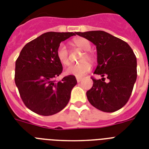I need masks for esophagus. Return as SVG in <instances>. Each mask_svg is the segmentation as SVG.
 I'll return each instance as SVG.
<instances>
[{
    "mask_svg": "<svg viewBox=\"0 0 149 149\" xmlns=\"http://www.w3.org/2000/svg\"><path fill=\"white\" fill-rule=\"evenodd\" d=\"M82 79H83V78H82V77H77V80L78 83H79V82L81 81Z\"/></svg>",
    "mask_w": 149,
    "mask_h": 149,
    "instance_id": "1",
    "label": "esophagus"
}]
</instances>
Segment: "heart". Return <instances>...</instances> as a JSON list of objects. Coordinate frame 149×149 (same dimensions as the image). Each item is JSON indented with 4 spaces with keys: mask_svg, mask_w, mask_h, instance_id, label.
<instances>
[{
    "mask_svg": "<svg viewBox=\"0 0 149 149\" xmlns=\"http://www.w3.org/2000/svg\"><path fill=\"white\" fill-rule=\"evenodd\" d=\"M73 44L75 46L79 48V49L85 51L86 52L82 57L81 60H80L81 63H79V64H77V65H72L70 66L66 70V73L74 75L77 77H84V75H86L91 69V64L87 60L91 61V62L93 61V55L88 52L91 49V42L86 38H77L73 40ZM56 56H57L58 61L63 65H70V55H69V51H68L65 44L61 43L58 45L57 50H56Z\"/></svg>",
    "mask_w": 149,
    "mask_h": 149,
    "instance_id": "1",
    "label": "heart"
}]
</instances>
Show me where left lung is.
Masks as SVG:
<instances>
[{
    "label": "left lung",
    "mask_w": 149,
    "mask_h": 149,
    "mask_svg": "<svg viewBox=\"0 0 149 149\" xmlns=\"http://www.w3.org/2000/svg\"><path fill=\"white\" fill-rule=\"evenodd\" d=\"M97 47V66L93 86L86 92L91 105L104 112H114L128 101L137 79V59L125 41L104 31L77 32ZM108 81H106V79Z\"/></svg>",
    "instance_id": "1"
}]
</instances>
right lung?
<instances>
[{
    "label": "right lung",
    "instance_id": "right-lung-1",
    "mask_svg": "<svg viewBox=\"0 0 149 149\" xmlns=\"http://www.w3.org/2000/svg\"><path fill=\"white\" fill-rule=\"evenodd\" d=\"M77 32H46L24 45L15 63V81L24 105L35 113L49 116L61 111L77 84L70 75L56 82L63 71L56 56L61 42Z\"/></svg>",
    "mask_w": 149,
    "mask_h": 149
}]
</instances>
